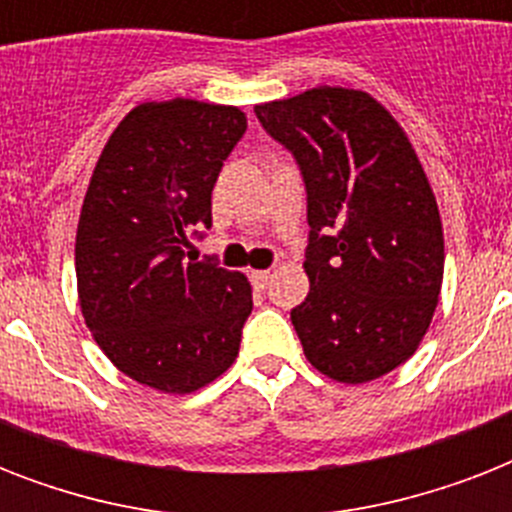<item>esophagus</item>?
<instances>
[{
	"instance_id": "obj_1",
	"label": "esophagus",
	"mask_w": 512,
	"mask_h": 512,
	"mask_svg": "<svg viewBox=\"0 0 512 512\" xmlns=\"http://www.w3.org/2000/svg\"><path fill=\"white\" fill-rule=\"evenodd\" d=\"M249 279H252V284H255L257 289H265L268 284H271L273 273L271 271H252L249 273Z\"/></svg>"
}]
</instances>
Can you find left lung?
<instances>
[{"label":"left lung","instance_id":"1","mask_svg":"<svg viewBox=\"0 0 512 512\" xmlns=\"http://www.w3.org/2000/svg\"><path fill=\"white\" fill-rule=\"evenodd\" d=\"M308 191L311 292L292 311L329 380L372 382L414 356L444 284V228L414 146L369 92L313 87L255 106Z\"/></svg>","mask_w":512,"mask_h":512}]
</instances>
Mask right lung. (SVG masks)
<instances>
[{
	"instance_id": "right-lung-1",
	"label": "right lung",
	"mask_w": 512,
	"mask_h": 512,
	"mask_svg": "<svg viewBox=\"0 0 512 512\" xmlns=\"http://www.w3.org/2000/svg\"><path fill=\"white\" fill-rule=\"evenodd\" d=\"M247 130L236 106L140 103L100 151L76 225V292L108 361L183 396L239 356L252 311L244 273L188 260L191 225H212V188Z\"/></svg>"
}]
</instances>
